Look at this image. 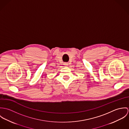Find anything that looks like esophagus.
<instances>
[{"label": "esophagus", "mask_w": 129, "mask_h": 129, "mask_svg": "<svg viewBox=\"0 0 129 129\" xmlns=\"http://www.w3.org/2000/svg\"><path fill=\"white\" fill-rule=\"evenodd\" d=\"M64 65L65 66V67H67L68 65V64L67 63H64Z\"/></svg>", "instance_id": "obj_1"}]
</instances>
